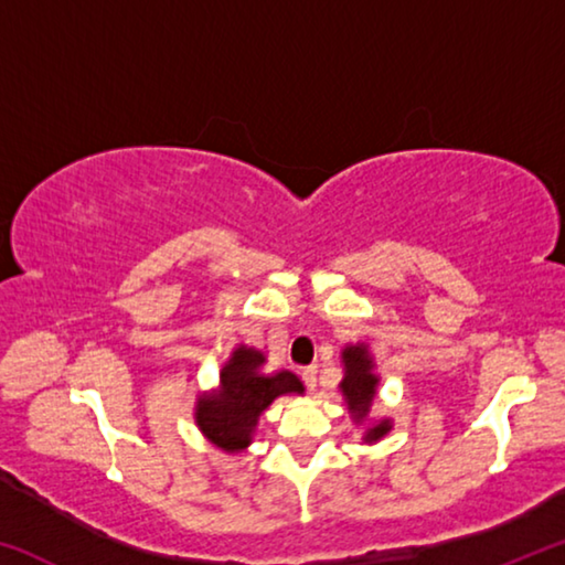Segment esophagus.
I'll return each mask as SVG.
<instances>
[{"label":"esophagus","mask_w":565,"mask_h":565,"mask_svg":"<svg viewBox=\"0 0 565 565\" xmlns=\"http://www.w3.org/2000/svg\"><path fill=\"white\" fill-rule=\"evenodd\" d=\"M301 379H303V384H306V388H309V391L317 388V366L301 369Z\"/></svg>","instance_id":"1"}]
</instances>
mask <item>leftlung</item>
I'll return each mask as SVG.
<instances>
[{"label":"left lung","instance_id":"left-lung-1","mask_svg":"<svg viewBox=\"0 0 565 565\" xmlns=\"http://www.w3.org/2000/svg\"><path fill=\"white\" fill-rule=\"evenodd\" d=\"M343 363H347V379L341 381V391L349 401V408L359 420L369 414L371 401L376 394L379 379L371 374V359L363 347H349L343 351ZM388 431V420H381L379 426L369 428L366 438L369 441H376Z\"/></svg>","mask_w":565,"mask_h":565}]
</instances>
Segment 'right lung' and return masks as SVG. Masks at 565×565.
<instances>
[{
  "instance_id": "add662e5",
  "label": "right lung",
  "mask_w": 565,
  "mask_h": 565,
  "mask_svg": "<svg viewBox=\"0 0 565 565\" xmlns=\"http://www.w3.org/2000/svg\"><path fill=\"white\" fill-rule=\"evenodd\" d=\"M264 356L254 349H236L222 371V388L216 396L199 401L196 424L209 441L224 451H242L252 444V434L262 411L281 394H301L303 386L291 371L262 374Z\"/></svg>"
}]
</instances>
